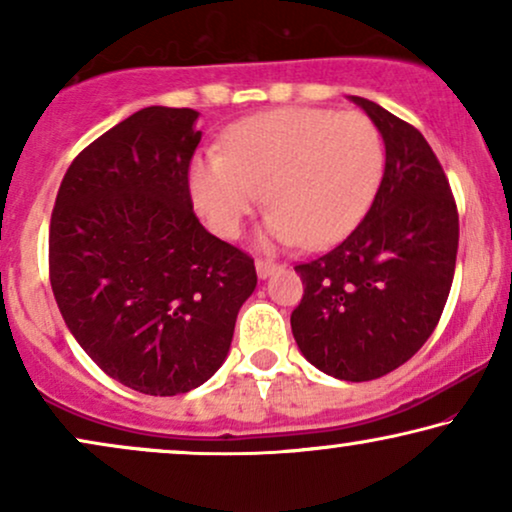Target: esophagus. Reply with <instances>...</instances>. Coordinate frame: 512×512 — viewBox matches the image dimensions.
I'll use <instances>...</instances> for the list:
<instances>
[{
	"label": "esophagus",
	"mask_w": 512,
	"mask_h": 512,
	"mask_svg": "<svg viewBox=\"0 0 512 512\" xmlns=\"http://www.w3.org/2000/svg\"><path fill=\"white\" fill-rule=\"evenodd\" d=\"M277 270H279L277 263L265 261V258H258V261H256V272H258V277H261V279H268L270 275H275Z\"/></svg>",
	"instance_id": "34e87169"
}]
</instances>
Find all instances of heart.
I'll use <instances>...</instances> for the list:
<instances>
[{
  "mask_svg": "<svg viewBox=\"0 0 512 512\" xmlns=\"http://www.w3.org/2000/svg\"><path fill=\"white\" fill-rule=\"evenodd\" d=\"M382 170L380 132L363 114L286 107L233 125L223 153H198L188 186L216 235H240L265 193L263 244L321 249L359 226Z\"/></svg>",
  "mask_w": 512,
  "mask_h": 512,
  "instance_id": "obj_1",
  "label": "heart"
}]
</instances>
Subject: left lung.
<instances>
[{"label":"left lung","mask_w":512,"mask_h":512,"mask_svg":"<svg viewBox=\"0 0 512 512\" xmlns=\"http://www.w3.org/2000/svg\"><path fill=\"white\" fill-rule=\"evenodd\" d=\"M384 139V174L352 235L296 265L305 293L291 314L298 349L321 373L368 382L412 359L445 310L459 214L436 153L410 123L354 97Z\"/></svg>","instance_id":"left-lung-1"}]
</instances>
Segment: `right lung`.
<instances>
[{
  "label": "right lung",
  "instance_id": "add662e5",
  "mask_svg": "<svg viewBox=\"0 0 512 512\" xmlns=\"http://www.w3.org/2000/svg\"><path fill=\"white\" fill-rule=\"evenodd\" d=\"M198 111L146 107L86 146L62 179L48 233L55 303L109 377L186 394L226 361L256 289L254 258L193 214Z\"/></svg>",
  "mask_w": 512,
  "mask_h": 512
}]
</instances>
